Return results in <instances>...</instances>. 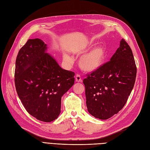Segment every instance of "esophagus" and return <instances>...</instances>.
Here are the masks:
<instances>
[{"label": "esophagus", "instance_id": "esophagus-1", "mask_svg": "<svg viewBox=\"0 0 150 150\" xmlns=\"http://www.w3.org/2000/svg\"><path fill=\"white\" fill-rule=\"evenodd\" d=\"M76 81L78 83L82 82V79H81V78L80 75H79V74L76 75Z\"/></svg>", "mask_w": 150, "mask_h": 150}]
</instances>
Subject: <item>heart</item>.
<instances>
[{"instance_id": "1", "label": "heart", "mask_w": 150, "mask_h": 150, "mask_svg": "<svg viewBox=\"0 0 150 150\" xmlns=\"http://www.w3.org/2000/svg\"><path fill=\"white\" fill-rule=\"evenodd\" d=\"M66 59H69L67 55ZM105 58V50L102 46L96 47L84 55L79 60V66L86 72H93L99 69Z\"/></svg>"}]
</instances>
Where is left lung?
I'll return each mask as SVG.
<instances>
[{"instance_id": "obj_1", "label": "left lung", "mask_w": 150, "mask_h": 150, "mask_svg": "<svg viewBox=\"0 0 150 150\" xmlns=\"http://www.w3.org/2000/svg\"><path fill=\"white\" fill-rule=\"evenodd\" d=\"M136 72L131 48L122 38L110 61L83 80L89 113L105 120L122 110L134 87Z\"/></svg>"}]
</instances>
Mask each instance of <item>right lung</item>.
<instances>
[{"instance_id":"1","label":"right lung","mask_w":150,"mask_h":150,"mask_svg":"<svg viewBox=\"0 0 150 150\" xmlns=\"http://www.w3.org/2000/svg\"><path fill=\"white\" fill-rule=\"evenodd\" d=\"M46 50L42 40H28L16 58L14 82L26 111L50 122L59 115L61 98L74 84L75 74L60 67Z\"/></svg>"}]
</instances>
